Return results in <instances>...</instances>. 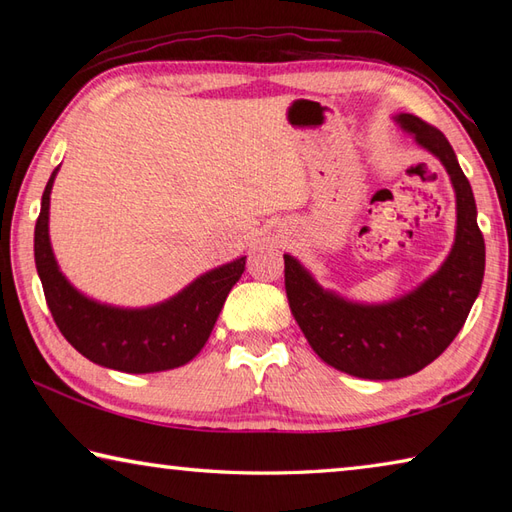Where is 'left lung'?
<instances>
[{"label": "left lung", "mask_w": 512, "mask_h": 512, "mask_svg": "<svg viewBox=\"0 0 512 512\" xmlns=\"http://www.w3.org/2000/svg\"><path fill=\"white\" fill-rule=\"evenodd\" d=\"M394 121L442 162L455 189L458 226L444 264L394 301L356 303L323 290L295 257L284 255L292 317L312 350L339 372L369 380L411 376L447 350L480 295L486 262L471 184L449 140L413 114Z\"/></svg>", "instance_id": "8db88e82"}]
</instances>
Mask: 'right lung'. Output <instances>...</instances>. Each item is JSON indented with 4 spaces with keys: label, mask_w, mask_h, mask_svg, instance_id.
Segmentation results:
<instances>
[{
    "label": "right lung",
    "mask_w": 512,
    "mask_h": 512,
    "mask_svg": "<svg viewBox=\"0 0 512 512\" xmlns=\"http://www.w3.org/2000/svg\"><path fill=\"white\" fill-rule=\"evenodd\" d=\"M57 171L41 195L35 264L61 334L92 363L118 372L151 374L187 365L209 341L228 292L244 273L246 257L209 270L176 297L149 308H116L85 297L63 277L50 246V191Z\"/></svg>",
    "instance_id": "add662e5"
}]
</instances>
